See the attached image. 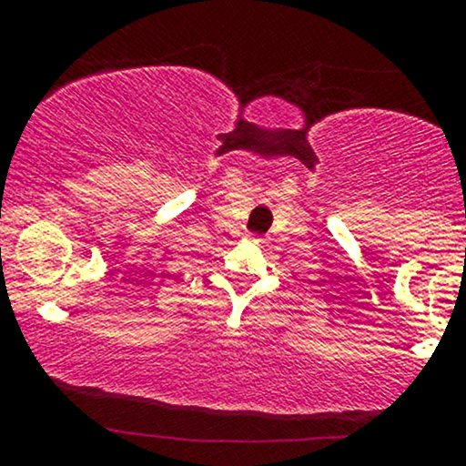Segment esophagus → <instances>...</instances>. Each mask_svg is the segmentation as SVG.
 Returning <instances> with one entry per match:
<instances>
[{"mask_svg": "<svg viewBox=\"0 0 466 466\" xmlns=\"http://www.w3.org/2000/svg\"><path fill=\"white\" fill-rule=\"evenodd\" d=\"M254 243H265V238H258V237H249Z\"/></svg>", "mask_w": 466, "mask_h": 466, "instance_id": "obj_1", "label": "esophagus"}]
</instances>
